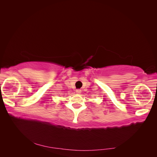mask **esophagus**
Here are the masks:
<instances>
[{"label": "esophagus", "mask_w": 157, "mask_h": 157, "mask_svg": "<svg viewBox=\"0 0 157 157\" xmlns=\"http://www.w3.org/2000/svg\"><path fill=\"white\" fill-rule=\"evenodd\" d=\"M76 92H77V94H80V93H81V90H76Z\"/></svg>", "instance_id": "1"}]
</instances>
